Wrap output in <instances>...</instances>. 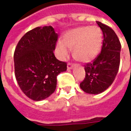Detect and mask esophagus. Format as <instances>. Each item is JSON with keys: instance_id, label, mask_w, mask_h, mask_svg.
I'll return each instance as SVG.
<instances>
[{"instance_id": "esophagus-1", "label": "esophagus", "mask_w": 131, "mask_h": 131, "mask_svg": "<svg viewBox=\"0 0 131 131\" xmlns=\"http://www.w3.org/2000/svg\"><path fill=\"white\" fill-rule=\"evenodd\" d=\"M73 67H74L73 64H71V63H68V64H67V70L72 69Z\"/></svg>"}]
</instances>
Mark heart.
<instances>
[{
  "mask_svg": "<svg viewBox=\"0 0 131 131\" xmlns=\"http://www.w3.org/2000/svg\"><path fill=\"white\" fill-rule=\"evenodd\" d=\"M102 42L103 33L99 26H82L65 32L63 41L57 42L56 49L61 59L67 58L69 49H73L75 59L82 62H88L98 55Z\"/></svg>",
  "mask_w": 131,
  "mask_h": 131,
  "instance_id": "1",
  "label": "heart"
}]
</instances>
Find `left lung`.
<instances>
[{
    "label": "left lung",
    "instance_id": "1",
    "mask_svg": "<svg viewBox=\"0 0 131 131\" xmlns=\"http://www.w3.org/2000/svg\"><path fill=\"white\" fill-rule=\"evenodd\" d=\"M103 34L101 52L93 62L85 66L86 77L80 84L85 92L98 94L112 84L118 72L121 44L115 32L108 26L96 21Z\"/></svg>",
    "mask_w": 131,
    "mask_h": 131
}]
</instances>
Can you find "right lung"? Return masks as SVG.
Segmentation results:
<instances>
[{
    "mask_svg": "<svg viewBox=\"0 0 131 131\" xmlns=\"http://www.w3.org/2000/svg\"><path fill=\"white\" fill-rule=\"evenodd\" d=\"M58 35L51 26L37 27L21 38L14 52L15 75L20 89L30 99L39 101L54 92L57 76L67 63L55 57Z\"/></svg>",
    "mask_w": 131,
    "mask_h": 131,
    "instance_id": "right-lung-1",
    "label": "right lung"
}]
</instances>
